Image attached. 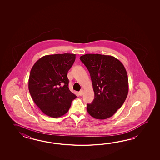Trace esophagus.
<instances>
[{
  "mask_svg": "<svg viewBox=\"0 0 160 160\" xmlns=\"http://www.w3.org/2000/svg\"><path fill=\"white\" fill-rule=\"evenodd\" d=\"M78 94L79 95H80V96L83 95V90H80V92H79Z\"/></svg>",
  "mask_w": 160,
  "mask_h": 160,
  "instance_id": "1",
  "label": "esophagus"
}]
</instances>
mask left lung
Here are the masks:
<instances>
[{
  "instance_id": "8db88e82",
  "label": "left lung",
  "mask_w": 160,
  "mask_h": 160,
  "mask_svg": "<svg viewBox=\"0 0 160 160\" xmlns=\"http://www.w3.org/2000/svg\"><path fill=\"white\" fill-rule=\"evenodd\" d=\"M80 59L90 72L94 92L93 101L87 104L88 112L96 119L108 118L122 106L128 94L126 69L110 55L87 54Z\"/></svg>"
}]
</instances>
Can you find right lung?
I'll return each instance as SVG.
<instances>
[{
  "label": "right lung",
  "mask_w": 160,
  "mask_h": 160,
  "mask_svg": "<svg viewBox=\"0 0 160 160\" xmlns=\"http://www.w3.org/2000/svg\"><path fill=\"white\" fill-rule=\"evenodd\" d=\"M75 60L74 54L42 57L35 63L28 79V90L35 103L46 115L63 116L77 97L68 88V72Z\"/></svg>",
  "instance_id": "1"
}]
</instances>
